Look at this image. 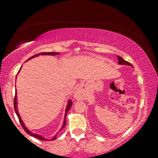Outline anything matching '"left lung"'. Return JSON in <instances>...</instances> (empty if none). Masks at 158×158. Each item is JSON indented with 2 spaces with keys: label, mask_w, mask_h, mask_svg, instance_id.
Wrapping results in <instances>:
<instances>
[{
  "label": "left lung",
  "mask_w": 158,
  "mask_h": 158,
  "mask_svg": "<svg viewBox=\"0 0 158 158\" xmlns=\"http://www.w3.org/2000/svg\"><path fill=\"white\" fill-rule=\"evenodd\" d=\"M117 58H118V64H127V65L132 66V64H131V63L128 62V61H125V60L123 59V58H121L120 56H117Z\"/></svg>",
  "instance_id": "8db88e82"
}]
</instances>
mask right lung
Wrapping results in <instances>:
<instances>
[{"mask_svg": "<svg viewBox=\"0 0 158 158\" xmlns=\"http://www.w3.org/2000/svg\"><path fill=\"white\" fill-rule=\"evenodd\" d=\"M40 55H58V52H42V53H40ZM40 54H36V55H33V56H32V57H31V58H29L28 60H30V59H31V58H34V57H36V56H38V55H40ZM17 95H16V94H15V97H14V110H15V112H16V113H17V116H18V118H19V123H20L21 126H22L23 128V129L25 130V131H26V132H27V134L33 136V137L36 138V139H40V140H47L46 139H44V138L42 137L41 135H35V134H33V133L30 132V131H29V130L27 129V128L25 127V125H24V124H23V123L22 119H21L20 116H19V114L18 111H17ZM71 105H72V101H71V100H69V101H68V106H67V108H66V111H65V116H64V123H63V126H62V127H61V128H64V126H65V125H66V115H67V113H68V110H70V108H71ZM55 139H56V136H55V137L53 138V139H52V141H53V140H55Z\"/></svg>", "mask_w": 158, "mask_h": 158, "instance_id": "obj_1", "label": "right lung"}]
</instances>
